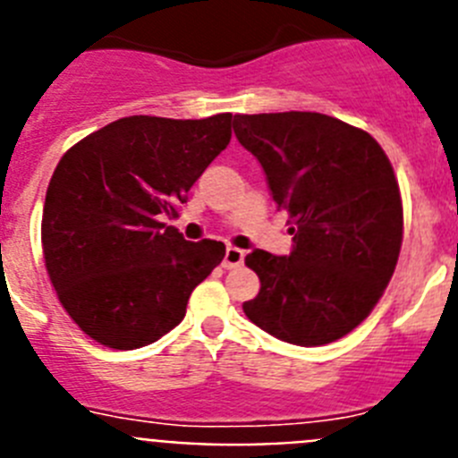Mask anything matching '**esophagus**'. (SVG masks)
Returning a JSON list of instances; mask_svg holds the SVG:
<instances>
[{"label":"esophagus","mask_w":458,"mask_h":458,"mask_svg":"<svg viewBox=\"0 0 458 458\" xmlns=\"http://www.w3.org/2000/svg\"><path fill=\"white\" fill-rule=\"evenodd\" d=\"M242 261H245V252H242V250L226 248L225 261H222V266H225V268H238Z\"/></svg>","instance_id":"34e87169"}]
</instances>
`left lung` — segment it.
I'll list each match as a JSON object with an SVG mask.
<instances>
[{
    "instance_id": "left-lung-1",
    "label": "left lung",
    "mask_w": 458,
    "mask_h": 458,
    "mask_svg": "<svg viewBox=\"0 0 458 458\" xmlns=\"http://www.w3.org/2000/svg\"><path fill=\"white\" fill-rule=\"evenodd\" d=\"M233 132L264 167L293 236L289 257H245L261 282L245 317L295 346L342 339L369 317L402 250V194L386 151L318 112L236 114Z\"/></svg>"
}]
</instances>
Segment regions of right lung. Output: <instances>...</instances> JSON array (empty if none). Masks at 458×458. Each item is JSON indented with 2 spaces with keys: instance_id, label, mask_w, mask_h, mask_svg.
I'll use <instances>...</instances> for the list:
<instances>
[{
  "instance_id": "obj_1",
  "label": "right lung",
  "mask_w": 458,
  "mask_h": 458,
  "mask_svg": "<svg viewBox=\"0 0 458 458\" xmlns=\"http://www.w3.org/2000/svg\"><path fill=\"white\" fill-rule=\"evenodd\" d=\"M232 140V114L125 116L68 148L47 185L40 241L68 317L103 346L157 342L225 259L165 225Z\"/></svg>"
}]
</instances>
